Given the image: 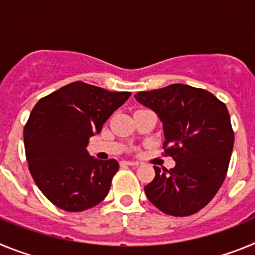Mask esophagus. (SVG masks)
Segmentation results:
<instances>
[{
	"mask_svg": "<svg viewBox=\"0 0 255 255\" xmlns=\"http://www.w3.org/2000/svg\"><path fill=\"white\" fill-rule=\"evenodd\" d=\"M121 164L123 166H139V162H134V161H121Z\"/></svg>",
	"mask_w": 255,
	"mask_h": 255,
	"instance_id": "esophagus-1",
	"label": "esophagus"
}]
</instances>
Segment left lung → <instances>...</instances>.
<instances>
[{"mask_svg":"<svg viewBox=\"0 0 255 255\" xmlns=\"http://www.w3.org/2000/svg\"><path fill=\"white\" fill-rule=\"evenodd\" d=\"M134 98L157 114L164 152L176 162L171 170L154 166L145 195L166 215L197 213L215 197L229 168L234 131L226 106L209 92L184 84L139 92Z\"/></svg>","mask_w":255,"mask_h":255,"instance_id":"left-lung-1","label":"left lung"}]
</instances>
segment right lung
<instances>
[{
    "instance_id": "obj_1",
    "label": "right lung",
    "mask_w": 255,
    "mask_h": 255,
    "mask_svg": "<svg viewBox=\"0 0 255 255\" xmlns=\"http://www.w3.org/2000/svg\"><path fill=\"white\" fill-rule=\"evenodd\" d=\"M130 94L75 82L39 100L31 110L24 128L29 171L56 207L85 211L108 194L119 162L97 159L87 147Z\"/></svg>"
}]
</instances>
